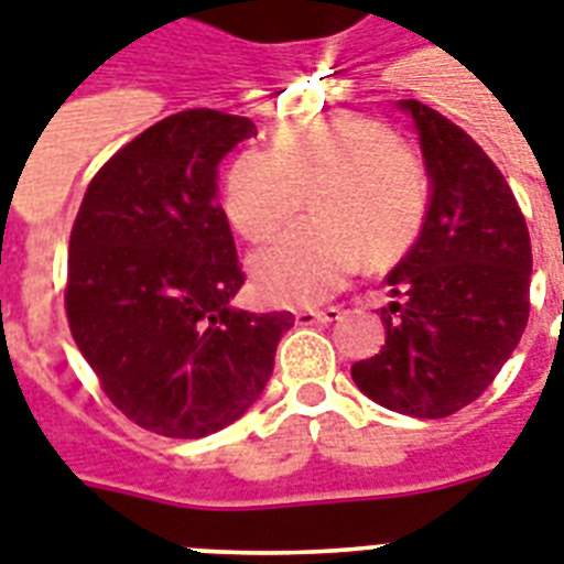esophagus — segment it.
<instances>
[{
	"instance_id": "obj_1",
	"label": "esophagus",
	"mask_w": 564,
	"mask_h": 564,
	"mask_svg": "<svg viewBox=\"0 0 564 564\" xmlns=\"http://www.w3.org/2000/svg\"><path fill=\"white\" fill-rule=\"evenodd\" d=\"M341 318V306H324V310H301L295 313V322L301 327H313V324H329Z\"/></svg>"
}]
</instances>
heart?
Returning a JSON list of instances; mask_svg holds the SVG:
<instances>
[{"mask_svg": "<svg viewBox=\"0 0 564 564\" xmlns=\"http://www.w3.org/2000/svg\"><path fill=\"white\" fill-rule=\"evenodd\" d=\"M251 278L274 304H315L359 269H388L414 249L429 214L420 155L373 118H322L278 130L272 150H242L228 167L223 208L237 235L267 240Z\"/></svg>", "mask_w": 564, "mask_h": 564, "instance_id": "b5f03b06", "label": "heart"}]
</instances>
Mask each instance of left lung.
<instances>
[{
    "label": "left lung",
    "instance_id": "obj_1",
    "mask_svg": "<svg viewBox=\"0 0 564 564\" xmlns=\"http://www.w3.org/2000/svg\"><path fill=\"white\" fill-rule=\"evenodd\" d=\"M420 130L432 203L382 306L386 345L356 361L361 393L391 411L441 420L475 402L519 345L530 315L533 251L507 178L457 123L400 100Z\"/></svg>",
    "mask_w": 564,
    "mask_h": 564
}]
</instances>
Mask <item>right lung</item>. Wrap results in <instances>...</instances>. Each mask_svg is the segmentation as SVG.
Wrapping results in <instances>:
<instances>
[{"label": "right lung", "mask_w": 564, "mask_h": 564, "mask_svg": "<svg viewBox=\"0 0 564 564\" xmlns=\"http://www.w3.org/2000/svg\"><path fill=\"white\" fill-rule=\"evenodd\" d=\"M258 127L219 109L153 123L109 159L68 240L66 318L109 402L148 432L194 441L249 411L292 313L228 301L246 281L217 164Z\"/></svg>", "instance_id": "add662e5"}]
</instances>
